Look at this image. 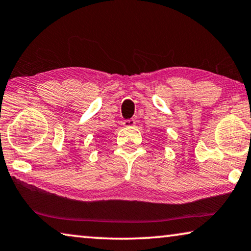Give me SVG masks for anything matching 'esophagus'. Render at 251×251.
<instances>
[{"label":"esophagus","mask_w":251,"mask_h":251,"mask_svg":"<svg viewBox=\"0 0 251 251\" xmlns=\"http://www.w3.org/2000/svg\"><path fill=\"white\" fill-rule=\"evenodd\" d=\"M136 123H137V121L134 119H129V120H125V121H123V126H136Z\"/></svg>","instance_id":"esophagus-1"}]
</instances>
